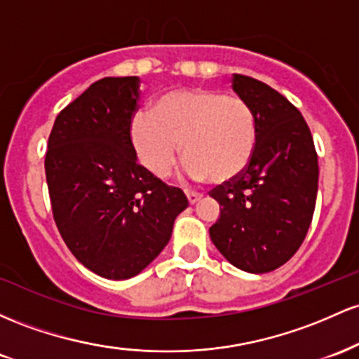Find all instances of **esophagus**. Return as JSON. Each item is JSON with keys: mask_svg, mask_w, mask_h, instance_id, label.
Here are the masks:
<instances>
[{"mask_svg": "<svg viewBox=\"0 0 359 359\" xmlns=\"http://www.w3.org/2000/svg\"><path fill=\"white\" fill-rule=\"evenodd\" d=\"M187 198H188V203L195 205L196 201L201 198V195H200V193H195V191H187Z\"/></svg>", "mask_w": 359, "mask_h": 359, "instance_id": "34e87169", "label": "esophagus"}]
</instances>
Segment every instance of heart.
Listing matches in <instances>:
<instances>
[{
    "instance_id": "b5f03b06",
    "label": "heart",
    "mask_w": 359,
    "mask_h": 359,
    "mask_svg": "<svg viewBox=\"0 0 359 359\" xmlns=\"http://www.w3.org/2000/svg\"><path fill=\"white\" fill-rule=\"evenodd\" d=\"M130 139L142 166L168 176L183 144L184 175L231 183L245 171L256 147V118L243 98L210 88L169 91L152 114H135Z\"/></svg>"
}]
</instances>
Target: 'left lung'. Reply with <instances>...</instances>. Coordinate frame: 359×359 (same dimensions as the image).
Wrapping results in <instances>:
<instances>
[{
  "instance_id": "8db88e82",
  "label": "left lung",
  "mask_w": 359,
  "mask_h": 359,
  "mask_svg": "<svg viewBox=\"0 0 359 359\" xmlns=\"http://www.w3.org/2000/svg\"><path fill=\"white\" fill-rule=\"evenodd\" d=\"M232 90L256 118V147L239 178L210 191L220 217L210 239L229 263L269 273L299 251L316 210L319 164L307 122L268 84L232 76Z\"/></svg>"
}]
</instances>
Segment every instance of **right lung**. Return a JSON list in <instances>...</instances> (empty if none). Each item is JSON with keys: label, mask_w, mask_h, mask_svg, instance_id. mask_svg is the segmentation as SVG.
Returning a JSON list of instances; mask_svg holds the SVG:
<instances>
[{"label": "right lung", "mask_w": 359, "mask_h": 359, "mask_svg": "<svg viewBox=\"0 0 359 359\" xmlns=\"http://www.w3.org/2000/svg\"><path fill=\"white\" fill-rule=\"evenodd\" d=\"M140 79L103 78L55 118L46 176L55 225L76 259L108 280L146 269L171 239L188 207L137 163L130 139Z\"/></svg>", "instance_id": "1"}]
</instances>
